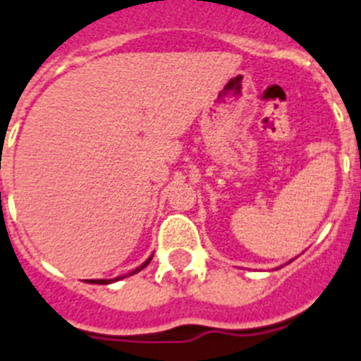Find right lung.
I'll return each mask as SVG.
<instances>
[{
  "label": "right lung",
  "mask_w": 361,
  "mask_h": 361,
  "mask_svg": "<svg viewBox=\"0 0 361 361\" xmlns=\"http://www.w3.org/2000/svg\"><path fill=\"white\" fill-rule=\"evenodd\" d=\"M150 259H152V256H150V258L147 259L145 263H142V265H140V267H137V269H134V271L130 272V274H128V276L136 274V272H140V271H142V269H145L147 265H149V263H150ZM121 278H125V276H120V278H114V280H90L89 283H99V285H106V283H112V281H116V280H121Z\"/></svg>",
  "instance_id": "obj_1"
}]
</instances>
